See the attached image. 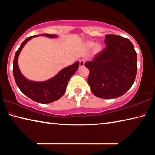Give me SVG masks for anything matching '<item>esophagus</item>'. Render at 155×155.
<instances>
[{"mask_svg":"<svg viewBox=\"0 0 155 155\" xmlns=\"http://www.w3.org/2000/svg\"><path fill=\"white\" fill-rule=\"evenodd\" d=\"M85 61L84 59H81L79 61V65H80V67H83V66H84L85 65Z\"/></svg>","mask_w":155,"mask_h":155,"instance_id":"obj_1","label":"esophagus"}]
</instances>
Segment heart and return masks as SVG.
Listing matches in <instances>:
<instances>
[{
    "mask_svg": "<svg viewBox=\"0 0 155 155\" xmlns=\"http://www.w3.org/2000/svg\"><path fill=\"white\" fill-rule=\"evenodd\" d=\"M94 46H95V43L92 42V41H90V42H87L86 44H85V47H86L87 49H91ZM101 46L99 45H97L95 46V48L94 49V52H96V53L99 52V51H101Z\"/></svg>",
    "mask_w": 155,
    "mask_h": 155,
    "instance_id": "heart-1",
    "label": "heart"
}]
</instances>
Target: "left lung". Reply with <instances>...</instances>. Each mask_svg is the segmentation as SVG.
<instances>
[{"label":"left lung","instance_id":"left-lung-1","mask_svg":"<svg viewBox=\"0 0 155 155\" xmlns=\"http://www.w3.org/2000/svg\"><path fill=\"white\" fill-rule=\"evenodd\" d=\"M105 43L104 50L85 66L89 69L87 82L93 94L111 99L124 95L132 87L137 72V57L133 45L126 38L107 34Z\"/></svg>","mask_w":155,"mask_h":155}]
</instances>
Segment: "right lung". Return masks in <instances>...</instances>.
I'll return each instance as SVG.
<instances>
[{
    "mask_svg": "<svg viewBox=\"0 0 155 155\" xmlns=\"http://www.w3.org/2000/svg\"><path fill=\"white\" fill-rule=\"evenodd\" d=\"M38 36H45L49 38L57 37L55 34H43L27 38L22 43L14 56L13 74L17 86L25 95L34 101L40 104H49L59 99L64 94L69 80L74 75V74L77 72L79 66V62L77 61L73 65L65 68L61 70L55 77L45 81L37 82L27 79L19 70L18 58L21 51L27 42L33 37Z\"/></svg>",
    "mask_w": 155,
    "mask_h": 155,
    "instance_id": "add662e5",
    "label": "right lung"
}]
</instances>
